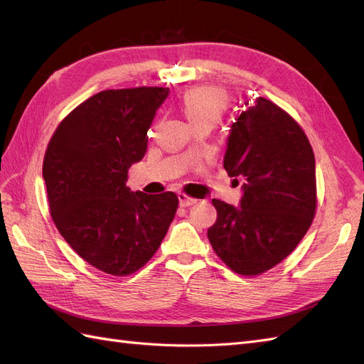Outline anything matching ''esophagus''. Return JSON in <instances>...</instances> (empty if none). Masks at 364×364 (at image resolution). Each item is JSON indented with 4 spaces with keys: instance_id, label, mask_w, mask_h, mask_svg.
Returning a JSON list of instances; mask_svg holds the SVG:
<instances>
[{
    "instance_id": "34e87169",
    "label": "esophagus",
    "mask_w": 364,
    "mask_h": 364,
    "mask_svg": "<svg viewBox=\"0 0 364 364\" xmlns=\"http://www.w3.org/2000/svg\"><path fill=\"white\" fill-rule=\"evenodd\" d=\"M178 199H179V205H181L182 208L191 206V205H194V203H196V199H193V197H188V196L183 194V193H179Z\"/></svg>"
}]
</instances>
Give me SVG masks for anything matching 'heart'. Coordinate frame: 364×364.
Returning <instances> with one entry per match:
<instances>
[{"label":"heart","instance_id":"obj_1","mask_svg":"<svg viewBox=\"0 0 364 364\" xmlns=\"http://www.w3.org/2000/svg\"><path fill=\"white\" fill-rule=\"evenodd\" d=\"M179 107L191 126H215L226 112L228 97L215 87H194L183 94Z\"/></svg>","mask_w":364,"mask_h":364}]
</instances>
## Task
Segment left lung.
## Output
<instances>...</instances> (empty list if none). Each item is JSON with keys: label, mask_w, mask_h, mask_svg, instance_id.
<instances>
[{"label": "left lung", "mask_w": 364, "mask_h": 364, "mask_svg": "<svg viewBox=\"0 0 364 364\" xmlns=\"http://www.w3.org/2000/svg\"><path fill=\"white\" fill-rule=\"evenodd\" d=\"M223 165L243 196L238 206L213 199V249L240 274H259L289 257L316 213L314 153L301 126L267 98L245 102L230 126Z\"/></svg>", "instance_id": "obj_1"}]
</instances>
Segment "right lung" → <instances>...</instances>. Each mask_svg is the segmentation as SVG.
I'll list each match as a JSON object with an SVG mask.
<instances>
[{
    "label": "right lung",
    "instance_id": "obj_1",
    "mask_svg": "<svg viewBox=\"0 0 364 364\" xmlns=\"http://www.w3.org/2000/svg\"><path fill=\"white\" fill-rule=\"evenodd\" d=\"M168 87L102 91L62 119L46 151L53 222L95 269L126 277L155 255L178 196L130 191L127 171L147 151V130Z\"/></svg>",
    "mask_w": 364,
    "mask_h": 364
}]
</instances>
